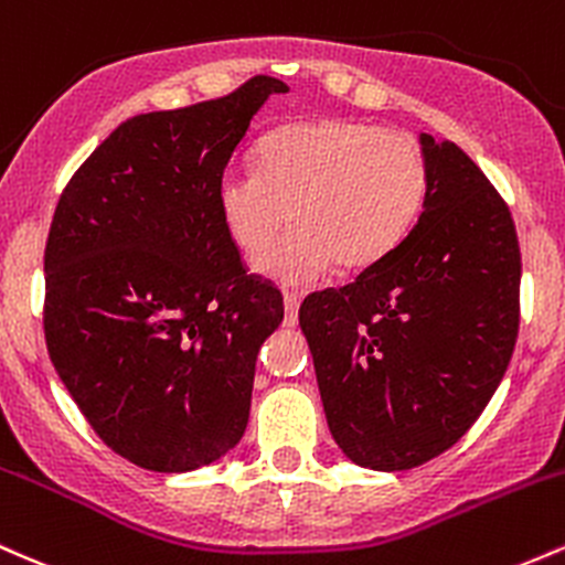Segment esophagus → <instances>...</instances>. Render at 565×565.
Wrapping results in <instances>:
<instances>
[{
  "label": "esophagus",
  "mask_w": 565,
  "mask_h": 565,
  "mask_svg": "<svg viewBox=\"0 0 565 565\" xmlns=\"http://www.w3.org/2000/svg\"><path fill=\"white\" fill-rule=\"evenodd\" d=\"M297 310H300V295L297 291H287L284 295V323L295 327L297 323Z\"/></svg>",
  "instance_id": "1"
}]
</instances>
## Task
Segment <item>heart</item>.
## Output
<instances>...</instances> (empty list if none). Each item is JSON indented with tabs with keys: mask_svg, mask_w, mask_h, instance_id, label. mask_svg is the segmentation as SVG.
Here are the masks:
<instances>
[{
	"mask_svg": "<svg viewBox=\"0 0 565 565\" xmlns=\"http://www.w3.org/2000/svg\"><path fill=\"white\" fill-rule=\"evenodd\" d=\"M427 159L406 132L348 119L300 121L257 148L255 167H231L217 180V212L231 242L257 257L288 222L298 228L257 270L302 287L337 265L372 268L406 238L423 212Z\"/></svg>",
	"mask_w": 565,
	"mask_h": 565,
	"instance_id": "b5f03b06",
	"label": "heart"
}]
</instances>
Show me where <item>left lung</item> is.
<instances>
[{"instance_id":"obj_1","label":"left lung","mask_w":565,"mask_h":565,"mask_svg":"<svg viewBox=\"0 0 565 565\" xmlns=\"http://www.w3.org/2000/svg\"><path fill=\"white\" fill-rule=\"evenodd\" d=\"M423 215L387 257L300 308L329 430L361 468L451 449L508 372L521 249L508 204L451 140L419 135Z\"/></svg>"}]
</instances>
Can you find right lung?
I'll return each instance as SVG.
<instances>
[{
    "instance_id": "1",
    "label": "right lung",
    "mask_w": 565,
    "mask_h": 565,
    "mask_svg": "<svg viewBox=\"0 0 565 565\" xmlns=\"http://www.w3.org/2000/svg\"><path fill=\"white\" fill-rule=\"evenodd\" d=\"M252 76L217 100L127 119L55 206L44 249V340L108 449L157 472L204 468L249 423L278 289L246 276L217 180L270 95Z\"/></svg>"
}]
</instances>
